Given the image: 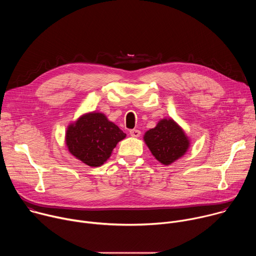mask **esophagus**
Here are the masks:
<instances>
[{"instance_id":"obj_1","label":"esophagus","mask_w":256,"mask_h":256,"mask_svg":"<svg viewBox=\"0 0 256 256\" xmlns=\"http://www.w3.org/2000/svg\"><path fill=\"white\" fill-rule=\"evenodd\" d=\"M130 134L132 136H134V138H138L140 136V132L138 130H130Z\"/></svg>"}]
</instances>
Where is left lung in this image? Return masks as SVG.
I'll use <instances>...</instances> for the list:
<instances>
[{"mask_svg":"<svg viewBox=\"0 0 256 256\" xmlns=\"http://www.w3.org/2000/svg\"><path fill=\"white\" fill-rule=\"evenodd\" d=\"M144 140L153 156L164 165L184 156L190 147L188 136L173 120H160L144 134Z\"/></svg>","mask_w":256,"mask_h":256,"instance_id":"8db88e82","label":"left lung"}]
</instances>
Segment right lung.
<instances>
[{
    "label": "right lung",
    "mask_w": 256,
    "mask_h": 256,
    "mask_svg": "<svg viewBox=\"0 0 256 256\" xmlns=\"http://www.w3.org/2000/svg\"><path fill=\"white\" fill-rule=\"evenodd\" d=\"M126 134L103 114L91 112L70 124L66 142L70 153L91 167L101 166Z\"/></svg>",
    "instance_id": "add662e5"
}]
</instances>
